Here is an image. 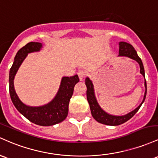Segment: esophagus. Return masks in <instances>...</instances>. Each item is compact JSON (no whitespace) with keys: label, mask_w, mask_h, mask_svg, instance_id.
I'll return each mask as SVG.
<instances>
[{"label":"esophagus","mask_w":158,"mask_h":158,"mask_svg":"<svg viewBox=\"0 0 158 158\" xmlns=\"http://www.w3.org/2000/svg\"><path fill=\"white\" fill-rule=\"evenodd\" d=\"M77 74H78V77H79V79H80V81H82L84 79L85 76L86 75V72H85V71L81 70V71H79L78 72H77Z\"/></svg>","instance_id":"34e87169"}]
</instances>
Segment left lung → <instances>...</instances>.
Returning <instances> with one entry per match:
<instances>
[{
	"instance_id": "obj_1",
	"label": "left lung",
	"mask_w": 158,
	"mask_h": 158,
	"mask_svg": "<svg viewBox=\"0 0 158 158\" xmlns=\"http://www.w3.org/2000/svg\"><path fill=\"white\" fill-rule=\"evenodd\" d=\"M118 45H119V50H118V54H119L118 55V56H126V57L131 58V59L135 60V61L139 63V68H140V74L144 77V85L145 88H146V91H145L143 102H141V104L136 109H134L131 112L124 115V116H113V115L109 114V113L105 112L100 107L98 102H97L96 97H95V89H94V85L93 84V81L89 78L88 77H86V80H85V84H86V89H87V90H86V98H87V101L89 102V104L92 116L99 123H102L107 125H111V126H116V125H122V124L128 121L130 118H131L135 115V113L139 110V109L140 108L143 103L144 102L147 93V86L146 78H145L144 67H143V62H142L140 58L139 57V56L137 55V53H136L134 48L131 44L127 43L125 42H119Z\"/></svg>"
}]
</instances>
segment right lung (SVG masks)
<instances>
[{
    "label": "right lung",
    "mask_w": 158,
    "mask_h": 158,
    "mask_svg": "<svg viewBox=\"0 0 158 158\" xmlns=\"http://www.w3.org/2000/svg\"><path fill=\"white\" fill-rule=\"evenodd\" d=\"M42 48V44L40 42H31L18 51L10 70V94L12 102L18 111L29 121L41 126H51L63 122L67 117L69 101L73 95L74 86L79 82V77L77 74L72 77H62L55 97L45 105L32 107L24 104L15 90L14 78L27 54L40 51Z\"/></svg>",
    "instance_id": "1"
}]
</instances>
